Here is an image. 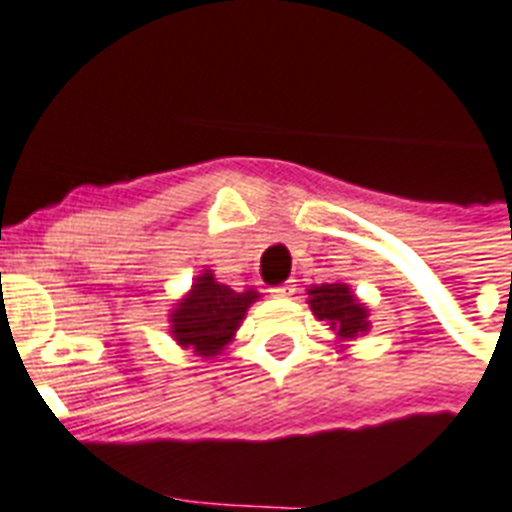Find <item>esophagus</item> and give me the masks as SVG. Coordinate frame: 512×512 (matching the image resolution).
<instances>
[{"label": "esophagus", "mask_w": 512, "mask_h": 512, "mask_svg": "<svg viewBox=\"0 0 512 512\" xmlns=\"http://www.w3.org/2000/svg\"><path fill=\"white\" fill-rule=\"evenodd\" d=\"M294 286H297V284H294L292 278H289V281H284L281 286H276V289H273V294H276V297H292Z\"/></svg>", "instance_id": "esophagus-1"}]
</instances>
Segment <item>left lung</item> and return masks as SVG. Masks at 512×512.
<instances>
[{
    "label": "left lung",
    "mask_w": 512,
    "mask_h": 512,
    "mask_svg": "<svg viewBox=\"0 0 512 512\" xmlns=\"http://www.w3.org/2000/svg\"><path fill=\"white\" fill-rule=\"evenodd\" d=\"M307 294H310L307 305H310L315 318L326 321L342 342H352V339L363 336L371 328L368 307L352 294L347 284L310 286Z\"/></svg>",
    "instance_id": "1"
}]
</instances>
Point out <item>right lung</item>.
Masks as SVG:
<instances>
[{
	"label": "right lung",
	"instance_id": "obj_1",
	"mask_svg": "<svg viewBox=\"0 0 512 512\" xmlns=\"http://www.w3.org/2000/svg\"><path fill=\"white\" fill-rule=\"evenodd\" d=\"M255 289L234 292L231 286L218 284L210 270L194 278L189 294L178 299L170 313V334L181 347H191L202 357H215L234 339L242 326L249 305L257 302Z\"/></svg>",
	"mask_w": 512,
	"mask_h": 512
}]
</instances>
